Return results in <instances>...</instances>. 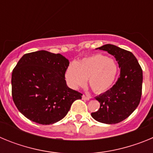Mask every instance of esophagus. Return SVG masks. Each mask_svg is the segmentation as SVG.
<instances>
[{
	"label": "esophagus",
	"mask_w": 153,
	"mask_h": 153,
	"mask_svg": "<svg viewBox=\"0 0 153 153\" xmlns=\"http://www.w3.org/2000/svg\"><path fill=\"white\" fill-rule=\"evenodd\" d=\"M82 98H83V100H90L91 97H87V96L83 95V96H82Z\"/></svg>",
	"instance_id": "esophagus-1"
}]
</instances>
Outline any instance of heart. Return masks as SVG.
Returning <instances> with one entry per match:
<instances>
[{"mask_svg": "<svg viewBox=\"0 0 153 153\" xmlns=\"http://www.w3.org/2000/svg\"><path fill=\"white\" fill-rule=\"evenodd\" d=\"M117 73L118 66L114 60L102 54H95L70 63L65 71V78L74 90L84 86L88 78L93 91L102 93L111 87Z\"/></svg>", "mask_w": 153, "mask_h": 153, "instance_id": "1", "label": "heart"}]
</instances>
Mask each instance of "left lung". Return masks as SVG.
Segmentation results:
<instances>
[{
  "instance_id": "obj_1",
  "label": "left lung",
  "mask_w": 153,
  "mask_h": 153,
  "mask_svg": "<svg viewBox=\"0 0 153 153\" xmlns=\"http://www.w3.org/2000/svg\"><path fill=\"white\" fill-rule=\"evenodd\" d=\"M97 49L106 51L116 58L120 74L110 90L96 97L100 107L91 116L102 123H118L129 117L140 103L143 70L136 56L129 51L113 44H105Z\"/></svg>"
}]
</instances>
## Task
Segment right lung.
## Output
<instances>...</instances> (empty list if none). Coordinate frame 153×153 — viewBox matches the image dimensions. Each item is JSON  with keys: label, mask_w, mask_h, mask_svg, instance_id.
I'll return each mask as SVG.
<instances>
[{"label": "right lung", "mask_w": 153, "mask_h": 153, "mask_svg": "<svg viewBox=\"0 0 153 153\" xmlns=\"http://www.w3.org/2000/svg\"><path fill=\"white\" fill-rule=\"evenodd\" d=\"M69 60L60 53L39 51L24 54L13 70L12 97L28 120L50 125L61 120L82 93L67 86Z\"/></svg>", "instance_id": "right-lung-1"}]
</instances>
